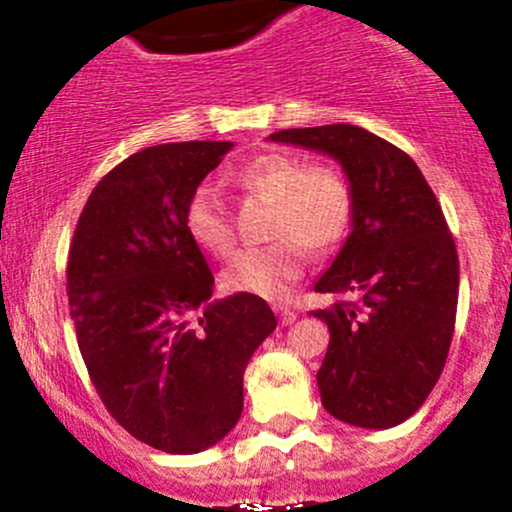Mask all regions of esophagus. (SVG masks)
Wrapping results in <instances>:
<instances>
[{"label":"esophagus","instance_id":"esophagus-1","mask_svg":"<svg viewBox=\"0 0 512 512\" xmlns=\"http://www.w3.org/2000/svg\"><path fill=\"white\" fill-rule=\"evenodd\" d=\"M275 312H277V317H280L282 327H289V324L297 322V312H294V309H289V307H277Z\"/></svg>","mask_w":512,"mask_h":512}]
</instances>
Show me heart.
Instances as JSON below:
<instances>
[{
  "label": "heart",
  "instance_id": "b5f03b06",
  "mask_svg": "<svg viewBox=\"0 0 512 512\" xmlns=\"http://www.w3.org/2000/svg\"><path fill=\"white\" fill-rule=\"evenodd\" d=\"M247 193L275 205L270 218L272 242L232 257L223 285L232 292L280 299L304 270L307 250L327 255L337 250L354 223V195L347 178L329 165H309L287 153H265L235 173ZM185 232L203 252L227 257L232 223L213 185H198L185 203Z\"/></svg>",
  "mask_w": 512,
  "mask_h": 512
}]
</instances>
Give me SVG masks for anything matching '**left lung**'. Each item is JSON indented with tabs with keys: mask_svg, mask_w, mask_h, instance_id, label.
Masks as SVG:
<instances>
[{
	"mask_svg": "<svg viewBox=\"0 0 512 512\" xmlns=\"http://www.w3.org/2000/svg\"><path fill=\"white\" fill-rule=\"evenodd\" d=\"M270 141L324 153L354 195L352 232L314 292L359 294L314 309L329 327L317 371L324 409L359 428L414 416L441 376L458 304V252L418 165L349 123L289 128Z\"/></svg>",
	"mask_w": 512,
	"mask_h": 512,
	"instance_id": "left-lung-1",
	"label": "left lung"
}]
</instances>
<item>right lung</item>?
Returning <instances> with one entry per match:
<instances>
[{"instance_id": "right-lung-1", "label": "right lung", "mask_w": 512, "mask_h": 512, "mask_svg": "<svg viewBox=\"0 0 512 512\" xmlns=\"http://www.w3.org/2000/svg\"><path fill=\"white\" fill-rule=\"evenodd\" d=\"M232 148L163 143L103 175L66 267L81 356L108 414L165 453H200L242 414V374L275 332L257 294L213 297V272L185 232V203Z\"/></svg>"}]
</instances>
